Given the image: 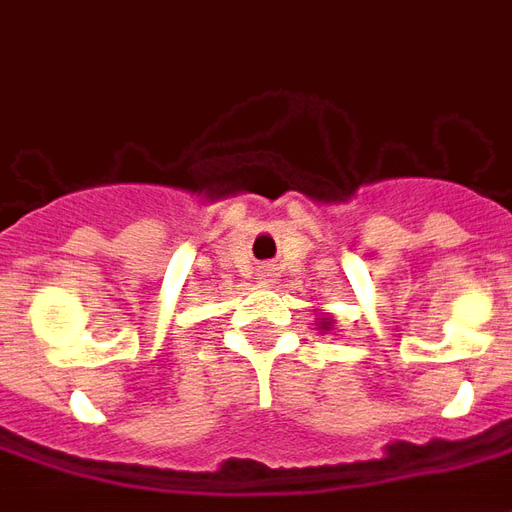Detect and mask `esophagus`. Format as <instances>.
Masks as SVG:
<instances>
[{
	"label": "esophagus",
	"instance_id": "obj_1",
	"mask_svg": "<svg viewBox=\"0 0 512 512\" xmlns=\"http://www.w3.org/2000/svg\"><path fill=\"white\" fill-rule=\"evenodd\" d=\"M274 277V268L271 266H260L257 268V279H263V282H268V279Z\"/></svg>",
	"mask_w": 512,
	"mask_h": 512
}]
</instances>
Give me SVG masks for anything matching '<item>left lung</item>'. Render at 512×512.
Segmentation results:
<instances>
[{
    "label": "left lung",
    "mask_w": 512,
    "mask_h": 512,
    "mask_svg": "<svg viewBox=\"0 0 512 512\" xmlns=\"http://www.w3.org/2000/svg\"><path fill=\"white\" fill-rule=\"evenodd\" d=\"M321 329H326V332H329V329H332V321H329V318H321Z\"/></svg>",
    "instance_id": "obj_1"
}]
</instances>
